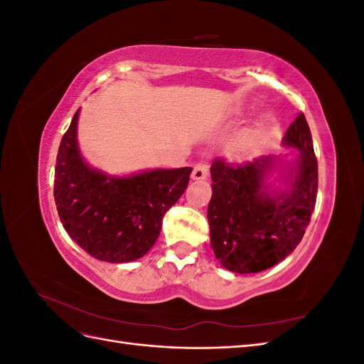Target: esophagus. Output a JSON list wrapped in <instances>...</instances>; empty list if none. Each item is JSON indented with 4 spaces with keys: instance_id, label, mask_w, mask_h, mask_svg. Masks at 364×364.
<instances>
[{
    "instance_id": "obj_1",
    "label": "esophagus",
    "mask_w": 364,
    "mask_h": 364,
    "mask_svg": "<svg viewBox=\"0 0 364 364\" xmlns=\"http://www.w3.org/2000/svg\"><path fill=\"white\" fill-rule=\"evenodd\" d=\"M206 176H208V164H206L205 161L197 162V164L194 165V168H193L191 178L196 179V181H202V179L206 178Z\"/></svg>"
}]
</instances>
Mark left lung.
Instances as JSON below:
<instances>
[{"label": "left lung", "instance_id": "obj_1", "mask_svg": "<svg viewBox=\"0 0 364 364\" xmlns=\"http://www.w3.org/2000/svg\"><path fill=\"white\" fill-rule=\"evenodd\" d=\"M284 144L301 155L290 176V190L269 196L264 179L274 159L252 162L214 159L213 197L208 205L211 246L222 266L235 273L273 267L301 243L317 197V159L310 127L301 112L285 132Z\"/></svg>", "mask_w": 364, "mask_h": 364}]
</instances>
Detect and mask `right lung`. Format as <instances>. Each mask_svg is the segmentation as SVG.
Segmentation results:
<instances>
[{
  "label": "right lung",
  "instance_id": "1",
  "mask_svg": "<svg viewBox=\"0 0 364 364\" xmlns=\"http://www.w3.org/2000/svg\"><path fill=\"white\" fill-rule=\"evenodd\" d=\"M79 111L62 136L54 200L65 230L83 250L107 262L135 261L155 245L165 213L181 199L191 167L109 178L83 162L75 132Z\"/></svg>",
  "mask_w": 364,
  "mask_h": 364
}]
</instances>
